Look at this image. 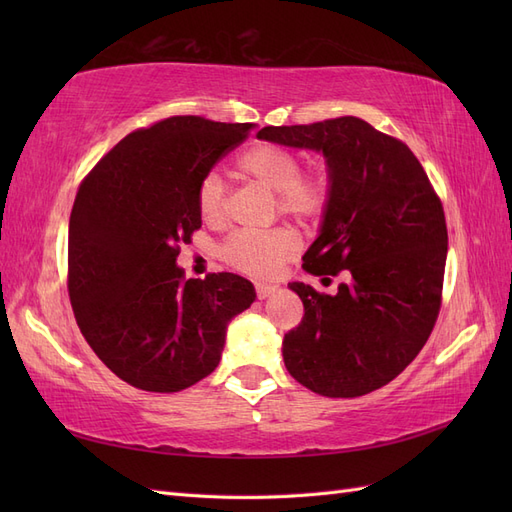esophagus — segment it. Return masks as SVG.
<instances>
[{
    "mask_svg": "<svg viewBox=\"0 0 512 512\" xmlns=\"http://www.w3.org/2000/svg\"><path fill=\"white\" fill-rule=\"evenodd\" d=\"M254 288H256V297L258 299H267L277 290V286H273V284H256Z\"/></svg>",
    "mask_w": 512,
    "mask_h": 512,
    "instance_id": "obj_1",
    "label": "esophagus"
}]
</instances>
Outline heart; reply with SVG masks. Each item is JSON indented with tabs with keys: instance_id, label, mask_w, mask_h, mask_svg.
I'll use <instances>...</instances> for the list:
<instances>
[{
	"instance_id": "obj_1",
	"label": "heart",
	"mask_w": 512,
	"mask_h": 512,
	"mask_svg": "<svg viewBox=\"0 0 512 512\" xmlns=\"http://www.w3.org/2000/svg\"><path fill=\"white\" fill-rule=\"evenodd\" d=\"M239 173L275 192V203L284 215L314 220L327 211L331 183L320 170L301 173V158L292 149L277 143H258L237 158ZM228 192L218 173H207L198 181L196 207L207 224H220L226 218ZM299 252V239L290 228L265 232L237 230L220 245V258L250 277H271L286 260Z\"/></svg>"
}]
</instances>
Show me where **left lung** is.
Listing matches in <instances>:
<instances>
[{"instance_id": "8db88e82", "label": "left lung", "mask_w": 512, "mask_h": 512, "mask_svg": "<svg viewBox=\"0 0 512 512\" xmlns=\"http://www.w3.org/2000/svg\"><path fill=\"white\" fill-rule=\"evenodd\" d=\"M262 141L322 151L331 198L303 269L324 294L288 284L303 320L284 335L290 376L324 397H361L397 378L421 352L442 305L448 232L440 196L399 138L359 117L267 126Z\"/></svg>"}]
</instances>
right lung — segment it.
<instances>
[{
  "label": "right lung",
  "instance_id": "right-lung-1",
  "mask_svg": "<svg viewBox=\"0 0 512 512\" xmlns=\"http://www.w3.org/2000/svg\"><path fill=\"white\" fill-rule=\"evenodd\" d=\"M252 123L156 121L91 168L68 230V294L87 344L117 378L177 393L218 367L228 322L256 299L235 273L185 280L183 243L200 228L198 181Z\"/></svg>",
  "mask_w": 512,
  "mask_h": 512
}]
</instances>
